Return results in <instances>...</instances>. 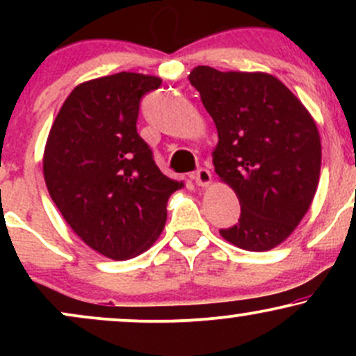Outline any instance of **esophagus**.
<instances>
[{"label": "esophagus", "mask_w": 356, "mask_h": 356, "mask_svg": "<svg viewBox=\"0 0 356 356\" xmlns=\"http://www.w3.org/2000/svg\"><path fill=\"white\" fill-rule=\"evenodd\" d=\"M192 179H194L195 184H197L199 187H207L212 181V175L207 169H199V170H195V174L192 175Z\"/></svg>", "instance_id": "esophagus-1"}]
</instances>
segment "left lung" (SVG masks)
Segmentation results:
<instances>
[{
  "label": "left lung",
  "mask_w": 356,
  "mask_h": 356,
  "mask_svg": "<svg viewBox=\"0 0 356 356\" xmlns=\"http://www.w3.org/2000/svg\"><path fill=\"white\" fill-rule=\"evenodd\" d=\"M189 81L218 129L216 174L241 204L239 222L220 236L269 251L296 229L316 194L321 140L312 113L269 73L195 67Z\"/></svg>",
  "instance_id": "obj_1"
}]
</instances>
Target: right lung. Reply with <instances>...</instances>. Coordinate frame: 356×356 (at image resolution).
I'll list each match as a JSON object with an SVG mask.
<instances>
[{
  "instance_id": "add662e5",
  "label": "right lung",
  "mask_w": 356,
  "mask_h": 356,
  "mask_svg": "<svg viewBox=\"0 0 356 356\" xmlns=\"http://www.w3.org/2000/svg\"><path fill=\"white\" fill-rule=\"evenodd\" d=\"M159 76L120 72L76 85L53 122L43 175L53 202L87 246L122 261L161 236L170 194L184 182L155 165L137 134L140 99Z\"/></svg>"
}]
</instances>
